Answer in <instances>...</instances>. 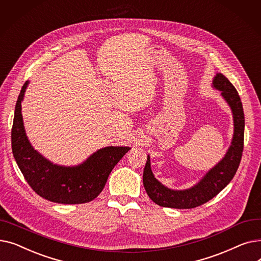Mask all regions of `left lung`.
I'll use <instances>...</instances> for the list:
<instances>
[{
  "label": "left lung",
  "mask_w": 261,
  "mask_h": 261,
  "mask_svg": "<svg viewBox=\"0 0 261 261\" xmlns=\"http://www.w3.org/2000/svg\"><path fill=\"white\" fill-rule=\"evenodd\" d=\"M213 87L221 91L222 97L231 109L234 118V135L225 156L217 165L205 174L201 181L194 187L185 190H173L160 183L150 167L148 155L143 174V183L147 195L155 204L170 208H195L206 203L231 181L234 177L242 156L244 140V113L239 94L229 80L221 73H218Z\"/></svg>",
  "instance_id": "obj_1"
}]
</instances>
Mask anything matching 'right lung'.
<instances>
[{"instance_id": "obj_1", "label": "right lung", "mask_w": 261, "mask_h": 261, "mask_svg": "<svg viewBox=\"0 0 261 261\" xmlns=\"http://www.w3.org/2000/svg\"><path fill=\"white\" fill-rule=\"evenodd\" d=\"M26 81L17 100L11 129L13 158L26 182L37 195L61 204H81L94 200L105 187L108 176L130 147H105L78 166L65 167L53 164L33 148L23 126L21 102Z\"/></svg>"}]
</instances>
